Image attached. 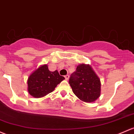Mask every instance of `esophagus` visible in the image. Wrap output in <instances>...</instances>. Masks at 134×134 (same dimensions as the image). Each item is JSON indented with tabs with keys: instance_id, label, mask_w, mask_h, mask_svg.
I'll list each match as a JSON object with an SVG mask.
<instances>
[{
	"instance_id": "esophagus-1",
	"label": "esophagus",
	"mask_w": 134,
	"mask_h": 134,
	"mask_svg": "<svg viewBox=\"0 0 134 134\" xmlns=\"http://www.w3.org/2000/svg\"><path fill=\"white\" fill-rule=\"evenodd\" d=\"M65 78L66 80H68L69 78V76L68 74H67V75L65 76Z\"/></svg>"
}]
</instances>
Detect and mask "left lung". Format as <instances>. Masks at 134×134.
I'll use <instances>...</instances> for the list:
<instances>
[{"label": "left lung", "instance_id": "1", "mask_svg": "<svg viewBox=\"0 0 134 134\" xmlns=\"http://www.w3.org/2000/svg\"><path fill=\"white\" fill-rule=\"evenodd\" d=\"M69 83L74 94L85 102H93L100 96V80L89 65H78Z\"/></svg>", "mask_w": 134, "mask_h": 134}]
</instances>
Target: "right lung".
<instances>
[{"label":"right lung","mask_w":134,"mask_h":134,"mask_svg":"<svg viewBox=\"0 0 134 134\" xmlns=\"http://www.w3.org/2000/svg\"><path fill=\"white\" fill-rule=\"evenodd\" d=\"M65 78L58 71H50L47 65L41 66L29 76L28 92L35 98H41L53 92Z\"/></svg>","instance_id":"right-lung-1"}]
</instances>
